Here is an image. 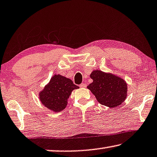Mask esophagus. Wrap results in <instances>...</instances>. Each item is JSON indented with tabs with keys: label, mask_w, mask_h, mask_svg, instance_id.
Returning <instances> with one entry per match:
<instances>
[{
	"label": "esophagus",
	"mask_w": 157,
	"mask_h": 157,
	"mask_svg": "<svg viewBox=\"0 0 157 157\" xmlns=\"http://www.w3.org/2000/svg\"><path fill=\"white\" fill-rule=\"evenodd\" d=\"M79 86H80L81 88H86V84H84V83H82V84H81V85Z\"/></svg>",
	"instance_id": "esophagus-1"
}]
</instances>
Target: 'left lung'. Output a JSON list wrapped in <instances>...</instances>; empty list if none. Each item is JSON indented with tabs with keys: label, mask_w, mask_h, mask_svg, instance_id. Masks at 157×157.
Returning a JSON list of instances; mask_svg holds the SVG:
<instances>
[{
	"label": "left lung",
	"mask_w": 157,
	"mask_h": 157,
	"mask_svg": "<svg viewBox=\"0 0 157 157\" xmlns=\"http://www.w3.org/2000/svg\"><path fill=\"white\" fill-rule=\"evenodd\" d=\"M90 76L93 81L87 88L101 105L114 108L126 100L127 83L122 78L98 69L94 70Z\"/></svg>",
	"instance_id": "1"
}]
</instances>
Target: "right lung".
Returning a JSON list of instances; mask_svg holds the SVG:
<instances>
[{
	"mask_svg": "<svg viewBox=\"0 0 157 157\" xmlns=\"http://www.w3.org/2000/svg\"><path fill=\"white\" fill-rule=\"evenodd\" d=\"M78 88V86L74 85L71 79L59 74H55L39 93V99L48 109L59 112L66 108L67 100L72 90Z\"/></svg>",
	"mask_w": 157,
	"mask_h": 157,
	"instance_id": "obj_1",
	"label": "right lung"
}]
</instances>
